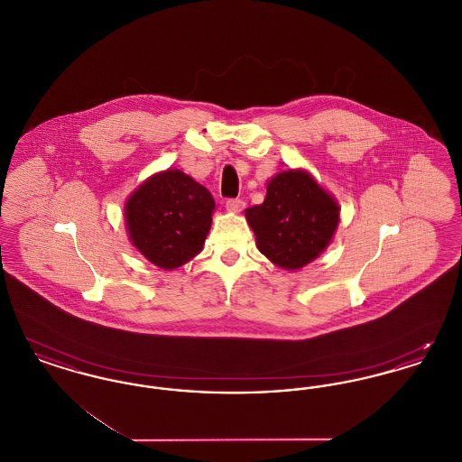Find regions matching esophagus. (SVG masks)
Listing matches in <instances>:
<instances>
[{
	"label": "esophagus",
	"mask_w": 462,
	"mask_h": 462,
	"mask_svg": "<svg viewBox=\"0 0 462 462\" xmlns=\"http://www.w3.org/2000/svg\"><path fill=\"white\" fill-rule=\"evenodd\" d=\"M244 206H245V202L242 200V199H226V202H225V208L228 209V211H234V213H239L244 209Z\"/></svg>",
	"instance_id": "34e87169"
}]
</instances>
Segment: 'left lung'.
Instances as JSON below:
<instances>
[{
  "label": "left lung",
  "mask_w": 462,
  "mask_h": 462,
  "mask_svg": "<svg viewBox=\"0 0 462 462\" xmlns=\"http://www.w3.org/2000/svg\"><path fill=\"white\" fill-rule=\"evenodd\" d=\"M260 253L296 270L315 260L329 244L339 221V208L303 171H282L268 183L263 204L245 211Z\"/></svg>",
  "instance_id": "obj_1"
}]
</instances>
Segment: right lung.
<instances>
[{"label": "right lung", "mask_w": 462, "mask_h": 462, "mask_svg": "<svg viewBox=\"0 0 462 462\" xmlns=\"http://www.w3.org/2000/svg\"><path fill=\"white\" fill-rule=\"evenodd\" d=\"M215 199L190 176L168 170L152 176L126 202L133 245L152 263L171 270L200 253L211 228Z\"/></svg>", "instance_id": "right-lung-1"}]
</instances>
